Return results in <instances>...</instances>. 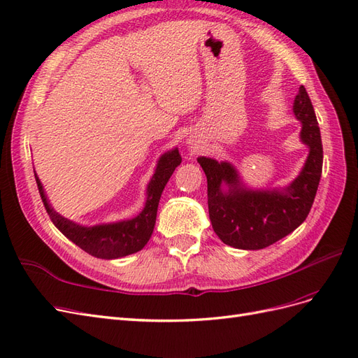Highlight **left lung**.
Masks as SVG:
<instances>
[{"label": "left lung", "instance_id": "1", "mask_svg": "<svg viewBox=\"0 0 358 358\" xmlns=\"http://www.w3.org/2000/svg\"><path fill=\"white\" fill-rule=\"evenodd\" d=\"M292 112L301 124L300 140L309 154L299 176L284 188H249L231 162L197 158L208 178L213 231L225 245L246 251L267 248L294 231L309 215L321 179L322 143L305 86L299 88Z\"/></svg>", "mask_w": 358, "mask_h": 358}]
</instances>
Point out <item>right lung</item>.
Masks as SVG:
<instances>
[{
  "mask_svg": "<svg viewBox=\"0 0 358 358\" xmlns=\"http://www.w3.org/2000/svg\"><path fill=\"white\" fill-rule=\"evenodd\" d=\"M180 162L182 157L178 148H173L159 157L154 175L148 183L145 208L134 218L109 224H96L91 227L80 225L71 220L64 218L62 215L53 209L37 173H34V175L41 200L45 203V208L57 229L67 239L83 249L85 252L96 258L115 259L140 251L149 242L157 221L161 194L164 191L166 183L173 175V171Z\"/></svg>",
  "mask_w": 358,
  "mask_h": 358,
  "instance_id": "add662e5",
  "label": "right lung"
}]
</instances>
